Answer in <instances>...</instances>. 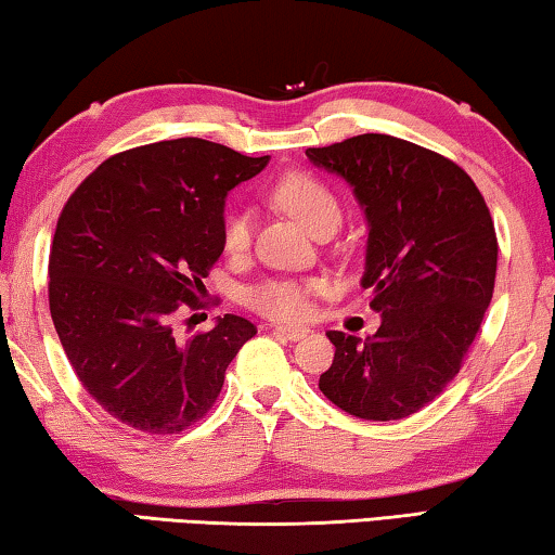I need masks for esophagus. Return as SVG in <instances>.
<instances>
[{
	"label": "esophagus",
	"instance_id": "esophagus-1",
	"mask_svg": "<svg viewBox=\"0 0 555 555\" xmlns=\"http://www.w3.org/2000/svg\"><path fill=\"white\" fill-rule=\"evenodd\" d=\"M272 334H278V337H283L287 341H297V339L307 337L310 330H307V326H280V324H275V326H272Z\"/></svg>",
	"mask_w": 555,
	"mask_h": 555
}]
</instances>
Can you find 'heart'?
I'll return each mask as SVG.
<instances>
[{"label":"heart","mask_w":555,"mask_h":555,"mask_svg":"<svg viewBox=\"0 0 555 555\" xmlns=\"http://www.w3.org/2000/svg\"><path fill=\"white\" fill-rule=\"evenodd\" d=\"M272 198L293 214L305 229L320 233L322 229L341 221V202L339 196L307 171H289L272 186ZM250 214L235 211L225 218L223 245L225 253L241 256L250 245ZM322 280H295V278H270L262 283L245 289V302L262 317L275 322H297L310 317L312 295L322 293Z\"/></svg>","instance_id":"heart-1"}]
</instances>
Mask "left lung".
Segmentation results:
<instances>
[{"label":"left lung","mask_w":555,"mask_h":555,"mask_svg":"<svg viewBox=\"0 0 555 555\" xmlns=\"http://www.w3.org/2000/svg\"><path fill=\"white\" fill-rule=\"evenodd\" d=\"M349 181L369 223L361 287L374 337L326 332L337 347L320 390L363 421H401L460 374L492 302L496 233L485 196L455 162L390 134L310 147Z\"/></svg>","instance_id":"1"}]
</instances>
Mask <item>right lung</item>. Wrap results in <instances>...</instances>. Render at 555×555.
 I'll list each match as a JSON object with an SVG mask.
<instances>
[{
    "label": "right lung",
    "instance_id": "right-lung-1",
    "mask_svg": "<svg viewBox=\"0 0 555 555\" xmlns=\"http://www.w3.org/2000/svg\"><path fill=\"white\" fill-rule=\"evenodd\" d=\"M223 144L179 138L113 154L63 206L49 258V307L90 398L127 428L175 435L211 411L256 324L218 317L179 339L181 307L223 253L225 194L266 169Z\"/></svg>",
    "mask_w": 555,
    "mask_h": 555
}]
</instances>
